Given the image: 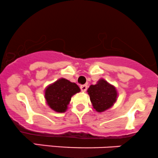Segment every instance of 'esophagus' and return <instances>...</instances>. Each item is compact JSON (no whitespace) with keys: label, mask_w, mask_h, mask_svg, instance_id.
I'll list each match as a JSON object with an SVG mask.
<instances>
[{"label":"esophagus","mask_w":158,"mask_h":158,"mask_svg":"<svg viewBox=\"0 0 158 158\" xmlns=\"http://www.w3.org/2000/svg\"><path fill=\"white\" fill-rule=\"evenodd\" d=\"M81 90L82 92H85L86 90H87V84H84V85H81Z\"/></svg>","instance_id":"esophagus-1"}]
</instances>
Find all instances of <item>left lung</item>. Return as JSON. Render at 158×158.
Here are the masks:
<instances>
[{"label":"left lung","mask_w":158,"mask_h":158,"mask_svg":"<svg viewBox=\"0 0 158 158\" xmlns=\"http://www.w3.org/2000/svg\"><path fill=\"white\" fill-rule=\"evenodd\" d=\"M93 107L98 113L111 108L118 97L115 87L104 79H100L95 85H90L87 90Z\"/></svg>","instance_id":"left-lung-1"}]
</instances>
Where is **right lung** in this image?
I'll use <instances>...</instances> for the list:
<instances>
[{"label":"right lung","mask_w":158,"mask_h":158,"mask_svg":"<svg viewBox=\"0 0 158 158\" xmlns=\"http://www.w3.org/2000/svg\"><path fill=\"white\" fill-rule=\"evenodd\" d=\"M81 89L75 83L61 78L50 84L45 90V98L48 106L57 113H64L71 97Z\"/></svg>","instance_id":"right-lung-1"}]
</instances>
